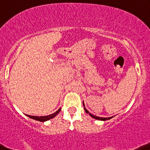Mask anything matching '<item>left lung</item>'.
<instances>
[{
	"mask_svg": "<svg viewBox=\"0 0 150 150\" xmlns=\"http://www.w3.org/2000/svg\"><path fill=\"white\" fill-rule=\"evenodd\" d=\"M83 105H84V103H83ZM84 110H85V112H86V113L89 114V115H90L92 117V118H95V119L100 120V121H106V120H109V119H110V118H112V117H109V118H102V117H98V116H96V115H92V114H91L90 112H89V111H88L87 110H86V109L85 108V107H84Z\"/></svg>",
	"mask_w": 150,
	"mask_h": 150,
	"instance_id": "8db88e82",
	"label": "left lung"
}]
</instances>
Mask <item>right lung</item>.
Instances as JSON below:
<instances>
[{"label":"right lung","instance_id":"obj_1","mask_svg":"<svg viewBox=\"0 0 150 150\" xmlns=\"http://www.w3.org/2000/svg\"><path fill=\"white\" fill-rule=\"evenodd\" d=\"M60 111H61V108L58 109V110L56 111V112L51 114V115H46V116H34V115H27L28 117H29V118H32V119L36 120V121L44 122V121H48V120H50V119H51V118H54V117H55V115H56L57 114H58V112H60Z\"/></svg>","mask_w":150,"mask_h":150}]
</instances>
